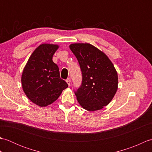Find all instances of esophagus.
Segmentation results:
<instances>
[{
  "label": "esophagus",
  "instance_id": "34e87169",
  "mask_svg": "<svg viewBox=\"0 0 152 152\" xmlns=\"http://www.w3.org/2000/svg\"><path fill=\"white\" fill-rule=\"evenodd\" d=\"M66 83H68V85H69V86H70V83H71L70 79V78H68V79L66 80Z\"/></svg>",
  "mask_w": 152,
  "mask_h": 152
}]
</instances>
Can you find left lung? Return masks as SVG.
Returning a JSON list of instances; mask_svg holds the SVG:
<instances>
[{"label":"left lung","instance_id":"obj_1","mask_svg":"<svg viewBox=\"0 0 152 152\" xmlns=\"http://www.w3.org/2000/svg\"><path fill=\"white\" fill-rule=\"evenodd\" d=\"M76 56L82 73V83L75 91L83 108L96 111L111 102L118 88V76L108 56L89 43H75L69 46Z\"/></svg>","mask_w":152,"mask_h":152}]
</instances>
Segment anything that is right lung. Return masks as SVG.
<instances>
[{
    "label": "right lung",
    "instance_id": "add662e5",
    "mask_svg": "<svg viewBox=\"0 0 152 152\" xmlns=\"http://www.w3.org/2000/svg\"><path fill=\"white\" fill-rule=\"evenodd\" d=\"M59 47L52 44L40 45L23 70V90L31 101L40 107L52 104L68 88L66 82L60 78L59 67L52 60Z\"/></svg>",
    "mask_w": 152,
    "mask_h": 152
}]
</instances>
